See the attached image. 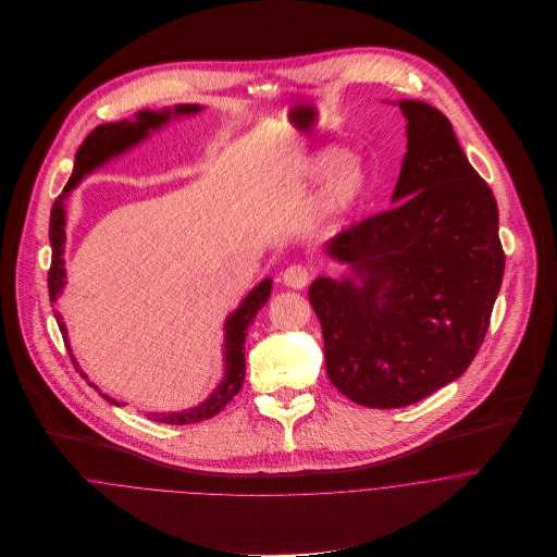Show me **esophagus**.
<instances>
[{
    "instance_id": "obj_1",
    "label": "esophagus",
    "mask_w": 557,
    "mask_h": 557,
    "mask_svg": "<svg viewBox=\"0 0 557 557\" xmlns=\"http://www.w3.org/2000/svg\"><path fill=\"white\" fill-rule=\"evenodd\" d=\"M311 281V272L307 265H300V263H294L289 265L285 272H283V283L292 289H305Z\"/></svg>"
}]
</instances>
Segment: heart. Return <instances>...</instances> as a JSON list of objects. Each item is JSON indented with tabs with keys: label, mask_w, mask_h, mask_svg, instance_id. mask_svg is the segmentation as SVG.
I'll return each mask as SVG.
<instances>
[{
	"label": "heart",
	"mask_w": 557,
	"mask_h": 557,
	"mask_svg": "<svg viewBox=\"0 0 557 557\" xmlns=\"http://www.w3.org/2000/svg\"><path fill=\"white\" fill-rule=\"evenodd\" d=\"M305 173L311 180L327 177L319 203V219L323 223L347 214L362 199L369 184L364 160L356 154H347L341 148L319 150L307 162Z\"/></svg>",
	"instance_id": "b5f03b06"
}]
</instances>
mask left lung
<instances>
[{
	"label": "left lung",
	"instance_id": "left-lung-1",
	"mask_svg": "<svg viewBox=\"0 0 557 557\" xmlns=\"http://www.w3.org/2000/svg\"><path fill=\"white\" fill-rule=\"evenodd\" d=\"M407 120L395 208L338 234L341 278L309 287L330 382L354 403H418L466 373L484 341L504 276L497 203L453 124L422 100Z\"/></svg>",
	"mask_w": 557,
	"mask_h": 557
}]
</instances>
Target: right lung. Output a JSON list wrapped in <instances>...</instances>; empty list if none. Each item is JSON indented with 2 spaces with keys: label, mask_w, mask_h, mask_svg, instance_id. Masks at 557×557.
<instances>
[{
  "label": "right lung",
  "mask_w": 557,
  "mask_h": 557,
  "mask_svg": "<svg viewBox=\"0 0 557 557\" xmlns=\"http://www.w3.org/2000/svg\"><path fill=\"white\" fill-rule=\"evenodd\" d=\"M203 111L201 104H175L173 109H162V111H152V109H144L135 115V120H122V122H111V124H100L96 126L87 139L81 144L75 157V166H73V175L69 180V184L64 186L62 195L55 199L53 210H51V223H49V239H51V270H49V298L55 305L58 298L62 296L64 287H66V261H64V250H66V199L69 195L77 188L83 177H87L89 173H94L98 166L107 164L109 160L117 159L122 154H126L128 150H133L135 146H139L141 141H146L152 133L160 131L162 126H166L171 120H180V117H188ZM272 292V278H263L259 285H255L248 296L239 302L238 309L234 313H230V318L225 319V338H223V380L219 382V386L203 398L199 405L190 407V409H182V411H169V413H159V411H150L148 418L154 422H164V424H195L201 420H208L212 416H216L221 409H225V405L236 397L244 384V343H246V332L248 325L252 323V319L257 315V311L268 302ZM58 325L62 330V336L69 345V330L66 323L60 315V311H55ZM71 351V345H69ZM75 369L83 375V380H87V375L79 369V362L75 360V356L71 354ZM89 386H94L98 391L96 384L87 382ZM98 395L109 400L111 405H126L120 403L109 395H102L98 391Z\"/></svg>",
  "instance_id": "1"
}]
</instances>
